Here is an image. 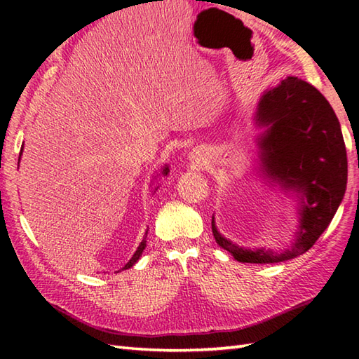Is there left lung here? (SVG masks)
<instances>
[{
	"label": "left lung",
	"mask_w": 359,
	"mask_h": 359,
	"mask_svg": "<svg viewBox=\"0 0 359 359\" xmlns=\"http://www.w3.org/2000/svg\"><path fill=\"white\" fill-rule=\"evenodd\" d=\"M257 120L271 125L261 139L266 174L304 197L296 241L284 253L251 251L222 238L215 220L211 228L219 245L239 262H284L313 247L337 212L347 185L346 144L330 103L316 88L296 77L282 80L261 98Z\"/></svg>",
	"instance_id": "8db88e82"
}]
</instances>
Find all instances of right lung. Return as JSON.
<instances>
[{"label": "right lung", "mask_w": 359, "mask_h": 359, "mask_svg": "<svg viewBox=\"0 0 359 359\" xmlns=\"http://www.w3.org/2000/svg\"><path fill=\"white\" fill-rule=\"evenodd\" d=\"M18 162H20V160H18ZM163 174H168V168H165V170H163ZM144 247H147V241H142V243H140V245H139V248H137V251H135V253H134V256L131 257V259H129V262L123 266V270H128V269H131V266L137 262V261H139V257L142 256V251L144 250Z\"/></svg>", "instance_id": "obj_1"}]
</instances>
